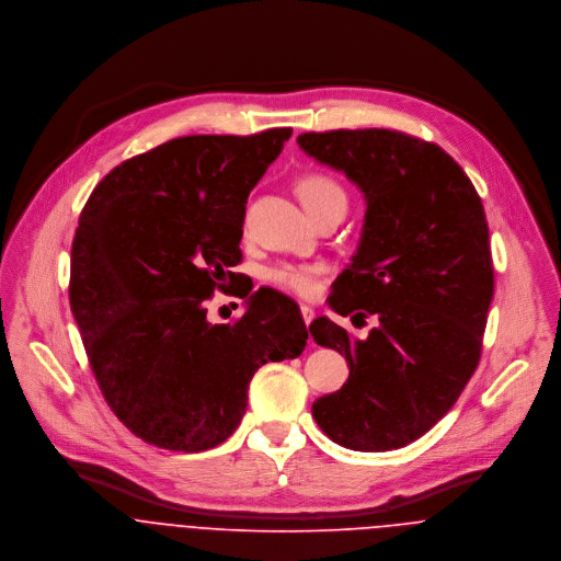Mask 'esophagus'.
<instances>
[{
    "instance_id": "esophagus-1",
    "label": "esophagus",
    "mask_w": 561,
    "mask_h": 561,
    "mask_svg": "<svg viewBox=\"0 0 561 561\" xmlns=\"http://www.w3.org/2000/svg\"><path fill=\"white\" fill-rule=\"evenodd\" d=\"M300 313H302V320H305L307 325L316 320V311H313L309 305H302V307H300Z\"/></svg>"
}]
</instances>
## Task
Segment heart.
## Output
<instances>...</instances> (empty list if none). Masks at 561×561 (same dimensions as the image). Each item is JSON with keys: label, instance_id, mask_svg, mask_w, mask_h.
Listing matches in <instances>:
<instances>
[{"label": "heart", "instance_id": "b5f03b06", "mask_svg": "<svg viewBox=\"0 0 561 561\" xmlns=\"http://www.w3.org/2000/svg\"><path fill=\"white\" fill-rule=\"evenodd\" d=\"M298 196L311 216L334 203L347 205V196L343 187L332 176L321 172H311L300 179ZM320 272L318 265H309V263H276L267 267L265 280L278 289H285L298 296H311L318 287Z\"/></svg>", "mask_w": 561, "mask_h": 561}]
</instances>
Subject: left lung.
I'll return each instance as SVG.
<instances>
[{
  "mask_svg": "<svg viewBox=\"0 0 561 561\" xmlns=\"http://www.w3.org/2000/svg\"><path fill=\"white\" fill-rule=\"evenodd\" d=\"M298 145L365 194L358 250L328 305L343 318H376L367 339L328 318L309 325L350 365L313 416L347 449H400L451 410L480 363L494 294L480 194L438 145L401 131H309Z\"/></svg>",
  "mask_w": 561,
  "mask_h": 561,
  "instance_id": "left-lung-1",
  "label": "left lung"
}]
</instances>
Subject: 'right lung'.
<instances>
[{
    "label": "right lung",
    "instance_id": "obj_1",
    "mask_svg": "<svg viewBox=\"0 0 561 561\" xmlns=\"http://www.w3.org/2000/svg\"><path fill=\"white\" fill-rule=\"evenodd\" d=\"M289 138V127L174 138L116 165L81 209L71 311L107 405L149 445L225 443L254 371L307 345L298 305L270 287L243 289L233 323H209L205 309L240 278L248 194Z\"/></svg>",
    "mask_w": 561,
    "mask_h": 561
}]
</instances>
